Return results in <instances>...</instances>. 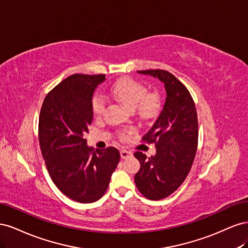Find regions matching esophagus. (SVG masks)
<instances>
[{"label": "esophagus", "mask_w": 248, "mask_h": 248, "mask_svg": "<svg viewBox=\"0 0 248 248\" xmlns=\"http://www.w3.org/2000/svg\"><path fill=\"white\" fill-rule=\"evenodd\" d=\"M120 154H121L122 159H126V158H128V157L132 156V153L129 152V151H127V150H121V151H120Z\"/></svg>", "instance_id": "34e87169"}]
</instances>
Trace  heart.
<instances>
[{
	"mask_svg": "<svg viewBox=\"0 0 248 248\" xmlns=\"http://www.w3.org/2000/svg\"><path fill=\"white\" fill-rule=\"evenodd\" d=\"M110 95L128 109L138 108L141 115L150 116L158 108V97L147 94L146 87L132 78H123L111 86ZM92 109L95 116H100L104 110V100L95 95L92 99ZM126 132L122 136L124 137Z\"/></svg>",
	"mask_w": 248,
	"mask_h": 248,
	"instance_id": "obj_1",
	"label": "heart"
}]
</instances>
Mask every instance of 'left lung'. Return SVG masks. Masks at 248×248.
I'll list each match as a JSON object with an SVG mask.
<instances>
[{
	"label": "left lung",
	"mask_w": 248,
	"mask_h": 248,
	"mask_svg": "<svg viewBox=\"0 0 248 248\" xmlns=\"http://www.w3.org/2000/svg\"><path fill=\"white\" fill-rule=\"evenodd\" d=\"M158 78L166 89L162 110L144 140L154 142L156 154L147 158L141 152L134 156L140 169L134 177L140 192L150 200L169 197L188 175L198 147V116L188 90L166 70L138 71Z\"/></svg>",
	"instance_id": "8db88e82"
}]
</instances>
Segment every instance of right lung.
<instances>
[{
    "instance_id": "1",
    "label": "right lung",
    "mask_w": 248,
    "mask_h": 248,
    "mask_svg": "<svg viewBox=\"0 0 248 248\" xmlns=\"http://www.w3.org/2000/svg\"><path fill=\"white\" fill-rule=\"evenodd\" d=\"M106 76L73 74L51 90L39 117L41 152L52 181L65 196L94 202L107 191L120 161L114 147L94 152L84 134L93 120L92 97Z\"/></svg>"
}]
</instances>
